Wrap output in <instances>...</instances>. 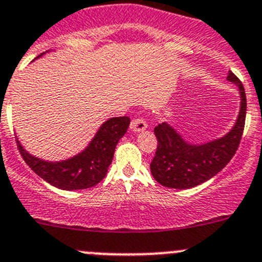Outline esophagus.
I'll return each instance as SVG.
<instances>
[{
	"label": "esophagus",
	"mask_w": 262,
	"mask_h": 262,
	"mask_svg": "<svg viewBox=\"0 0 262 262\" xmlns=\"http://www.w3.org/2000/svg\"><path fill=\"white\" fill-rule=\"evenodd\" d=\"M130 128L133 132H142L147 128V124H146V121L143 119H141V117H137V119L132 120Z\"/></svg>",
	"instance_id": "esophagus-1"
}]
</instances>
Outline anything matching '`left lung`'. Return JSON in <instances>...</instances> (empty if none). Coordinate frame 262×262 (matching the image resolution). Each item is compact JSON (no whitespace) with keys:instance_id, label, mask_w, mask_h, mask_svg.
<instances>
[{"instance_id":"8db88e82","label":"left lung","mask_w":262,"mask_h":262,"mask_svg":"<svg viewBox=\"0 0 262 262\" xmlns=\"http://www.w3.org/2000/svg\"><path fill=\"white\" fill-rule=\"evenodd\" d=\"M227 80L239 88L241 110L235 125L226 136L204 145H190L168 124L155 126L158 148L150 168L160 185L170 189H191L211 180L235 155L244 130L247 98L243 84L231 71Z\"/></svg>"}]
</instances>
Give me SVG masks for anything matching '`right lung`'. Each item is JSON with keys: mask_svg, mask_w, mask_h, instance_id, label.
Here are the masks:
<instances>
[{"mask_svg": "<svg viewBox=\"0 0 262 262\" xmlns=\"http://www.w3.org/2000/svg\"><path fill=\"white\" fill-rule=\"evenodd\" d=\"M129 124L130 119L128 116L108 119L102 124L82 152L68 160L55 163L29 155L19 141H16V145L29 168L50 185L68 191L89 189L101 182L107 174L117 142L126 133Z\"/></svg>", "mask_w": 262, "mask_h": 262, "instance_id": "right-lung-1", "label": "right lung"}]
</instances>
